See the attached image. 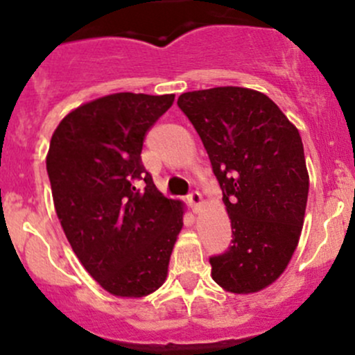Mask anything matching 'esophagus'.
I'll return each mask as SVG.
<instances>
[{
    "mask_svg": "<svg viewBox=\"0 0 355 355\" xmlns=\"http://www.w3.org/2000/svg\"><path fill=\"white\" fill-rule=\"evenodd\" d=\"M187 200H189V205H190V207H192L193 212H197V210L200 209L202 196L198 192H190L189 197H187Z\"/></svg>",
    "mask_w": 355,
    "mask_h": 355,
    "instance_id": "esophagus-1",
    "label": "esophagus"
}]
</instances>
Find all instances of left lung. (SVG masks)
Listing matches in <instances>:
<instances>
[{"mask_svg": "<svg viewBox=\"0 0 355 355\" xmlns=\"http://www.w3.org/2000/svg\"><path fill=\"white\" fill-rule=\"evenodd\" d=\"M177 104L207 150L231 217V246L209 258L214 282L232 293L263 290L290 263L305 217L309 173L298 130L251 89L185 92Z\"/></svg>", "mask_w": 355, "mask_h": 355, "instance_id": "1", "label": "left lung"}]
</instances>
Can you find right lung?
Returning <instances> with one entry per match:
<instances>
[{"mask_svg": "<svg viewBox=\"0 0 355 355\" xmlns=\"http://www.w3.org/2000/svg\"><path fill=\"white\" fill-rule=\"evenodd\" d=\"M175 94L119 92L77 107L46 155L53 204L89 275L116 297L139 298L165 283L184 209L153 184L145 136Z\"/></svg>", "mask_w": 355, "mask_h": 355, "instance_id": "add662e5", "label": "right lung"}]
</instances>
